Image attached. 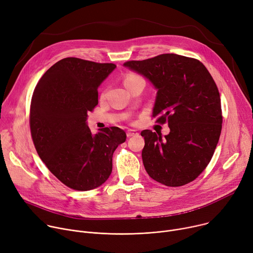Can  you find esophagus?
<instances>
[{
	"label": "esophagus",
	"instance_id": "34e87169",
	"mask_svg": "<svg viewBox=\"0 0 253 253\" xmlns=\"http://www.w3.org/2000/svg\"><path fill=\"white\" fill-rule=\"evenodd\" d=\"M137 134H139V132L135 130V129H128L127 131H126V135L128 138H130V137H134V135H137Z\"/></svg>",
	"mask_w": 253,
	"mask_h": 253
}]
</instances>
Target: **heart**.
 Wrapping results in <instances>:
<instances>
[{"mask_svg":"<svg viewBox=\"0 0 253 253\" xmlns=\"http://www.w3.org/2000/svg\"><path fill=\"white\" fill-rule=\"evenodd\" d=\"M140 79H141V78L138 77V76H135V75H128V76L126 77L124 83H125V85H127L128 83H131L133 81H137V80H140Z\"/></svg>","mask_w":253,"mask_h":253,"instance_id":"heart-1","label":"heart"}]
</instances>
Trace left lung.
<instances>
[{
  "instance_id": "left-lung-1",
  "label": "left lung",
  "mask_w": 253,
  "mask_h": 253,
  "mask_svg": "<svg viewBox=\"0 0 253 253\" xmlns=\"http://www.w3.org/2000/svg\"><path fill=\"white\" fill-rule=\"evenodd\" d=\"M124 67L144 76L157 90L153 118L170 131L145 129L142 159L149 176L167 186L196 179L210 163L222 129L217 85L198 60L164 53Z\"/></svg>"
}]
</instances>
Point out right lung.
Here are the masks:
<instances>
[{
    "mask_svg": "<svg viewBox=\"0 0 253 253\" xmlns=\"http://www.w3.org/2000/svg\"><path fill=\"white\" fill-rule=\"evenodd\" d=\"M116 68L77 57L50 67L31 100L30 129L42 162L65 185L91 190L112 171V155L126 142L124 129L111 126L92 133L88 112L98 104V87Z\"/></svg>",
    "mask_w": 253,
    "mask_h": 253,
    "instance_id": "1",
    "label": "right lung"
}]
</instances>
